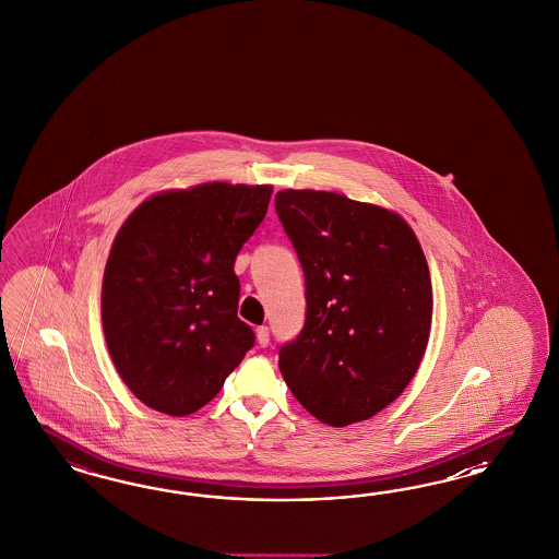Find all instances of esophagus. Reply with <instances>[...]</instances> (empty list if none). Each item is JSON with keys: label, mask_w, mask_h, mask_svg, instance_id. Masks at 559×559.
Masks as SVG:
<instances>
[{"label": "esophagus", "mask_w": 559, "mask_h": 559, "mask_svg": "<svg viewBox=\"0 0 559 559\" xmlns=\"http://www.w3.org/2000/svg\"><path fill=\"white\" fill-rule=\"evenodd\" d=\"M255 338H258L260 346H269V342H271V330H269L266 325H260V328L255 330Z\"/></svg>", "instance_id": "obj_1"}]
</instances>
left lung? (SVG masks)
I'll use <instances>...</instances> for the list:
<instances>
[{
    "mask_svg": "<svg viewBox=\"0 0 559 559\" xmlns=\"http://www.w3.org/2000/svg\"><path fill=\"white\" fill-rule=\"evenodd\" d=\"M305 276V323L278 350L288 390L330 426L360 423L406 390L423 360L432 287L406 221L334 192L274 197Z\"/></svg>",
    "mask_w": 559,
    "mask_h": 559,
    "instance_id": "1",
    "label": "left lung"
}]
</instances>
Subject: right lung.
Returning a JSON list of instances; mask_svg holds the SVG:
<instances>
[{"label": "right lung", "mask_w": 559, "mask_h": 559, "mask_svg": "<svg viewBox=\"0 0 559 559\" xmlns=\"http://www.w3.org/2000/svg\"><path fill=\"white\" fill-rule=\"evenodd\" d=\"M271 194L223 182L164 192L120 227L104 271L102 325L120 379L145 406L197 412L254 346V330L237 318L234 264Z\"/></svg>", "instance_id": "obj_1"}]
</instances>
